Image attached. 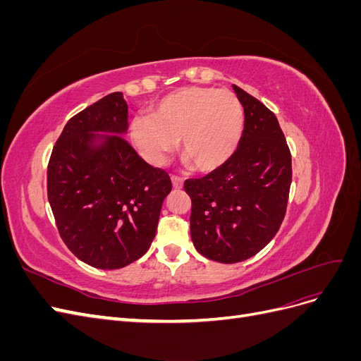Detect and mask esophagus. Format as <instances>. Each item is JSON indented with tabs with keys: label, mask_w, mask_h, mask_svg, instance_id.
Here are the masks:
<instances>
[{
	"label": "esophagus",
	"mask_w": 361,
	"mask_h": 361,
	"mask_svg": "<svg viewBox=\"0 0 361 361\" xmlns=\"http://www.w3.org/2000/svg\"><path fill=\"white\" fill-rule=\"evenodd\" d=\"M171 183H173V187H174V188L179 190V188H182L183 179H182L180 176H176V174H171Z\"/></svg>",
	"instance_id": "34e87169"
}]
</instances>
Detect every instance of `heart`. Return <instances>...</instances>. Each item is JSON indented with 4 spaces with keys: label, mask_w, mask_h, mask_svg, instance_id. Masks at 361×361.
I'll use <instances>...</instances> for the list:
<instances>
[{
    "label": "heart",
    "mask_w": 361,
    "mask_h": 361,
    "mask_svg": "<svg viewBox=\"0 0 361 361\" xmlns=\"http://www.w3.org/2000/svg\"><path fill=\"white\" fill-rule=\"evenodd\" d=\"M244 110L228 90L185 87L134 117L129 126L135 147L155 166H162L178 147L194 169L209 171L228 161L241 141Z\"/></svg>",
    "instance_id": "obj_1"
}]
</instances>
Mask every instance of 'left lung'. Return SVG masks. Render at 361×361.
<instances>
[{
  "label": "left lung",
  "mask_w": 361,
  "mask_h": 361,
  "mask_svg": "<svg viewBox=\"0 0 361 361\" xmlns=\"http://www.w3.org/2000/svg\"><path fill=\"white\" fill-rule=\"evenodd\" d=\"M244 130L235 154L200 179L185 180L195 250L220 264L257 255L276 236L286 214L292 158L271 110L238 85Z\"/></svg>",
  "instance_id": "obj_1"
}]
</instances>
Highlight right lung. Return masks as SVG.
Masks as SVG:
<instances>
[{
    "mask_svg": "<svg viewBox=\"0 0 361 361\" xmlns=\"http://www.w3.org/2000/svg\"><path fill=\"white\" fill-rule=\"evenodd\" d=\"M126 130L123 93L106 94L69 120L48 164L59 233L76 257L99 269L123 268L146 253L171 191L169 173L120 137Z\"/></svg>",
    "mask_w": 361,
    "mask_h": 361,
    "instance_id": "obj_1",
    "label": "right lung"
}]
</instances>
